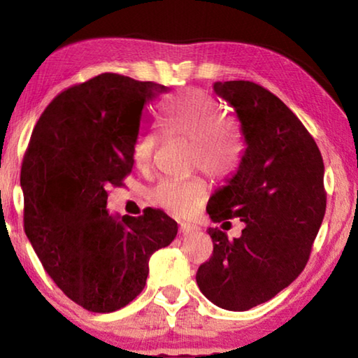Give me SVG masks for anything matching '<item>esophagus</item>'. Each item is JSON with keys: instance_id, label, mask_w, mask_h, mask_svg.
I'll list each match as a JSON object with an SVG mask.
<instances>
[{"instance_id": "34e87169", "label": "esophagus", "mask_w": 358, "mask_h": 358, "mask_svg": "<svg viewBox=\"0 0 358 358\" xmlns=\"http://www.w3.org/2000/svg\"><path fill=\"white\" fill-rule=\"evenodd\" d=\"M196 230H197L196 226H191V224H187V222L180 224V234L181 235H189L192 232H196Z\"/></svg>"}]
</instances>
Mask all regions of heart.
Instances as JSON below:
<instances>
[{
  "label": "heart",
  "instance_id": "obj_1",
  "mask_svg": "<svg viewBox=\"0 0 358 358\" xmlns=\"http://www.w3.org/2000/svg\"><path fill=\"white\" fill-rule=\"evenodd\" d=\"M161 124L169 137L191 142V161L215 178H226L238 167L243 138L220 101L202 90H186L167 96L162 102ZM161 138L156 132H142L132 147V159L141 171H150ZM208 196L202 178L162 180L151 199L161 208L177 216H189L201 208Z\"/></svg>",
  "mask_w": 358,
  "mask_h": 358
}]
</instances>
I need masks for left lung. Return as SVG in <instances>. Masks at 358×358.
<instances>
[{"instance_id":"left-lung-1","label":"left lung","mask_w":358,"mask_h":358,"mask_svg":"<svg viewBox=\"0 0 358 358\" xmlns=\"http://www.w3.org/2000/svg\"><path fill=\"white\" fill-rule=\"evenodd\" d=\"M245 137L238 171L210 197L213 222L240 217L238 238L210 227L213 256L199 266L201 292L216 306L246 311L299 276L325 215L324 161L313 136L284 102L248 80L216 82Z\"/></svg>"}]
</instances>
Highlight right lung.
Returning <instances> with one entry per match:
<instances>
[{"instance_id":"add662e5","label":"right lung","mask_w":358,"mask_h":358,"mask_svg":"<svg viewBox=\"0 0 358 358\" xmlns=\"http://www.w3.org/2000/svg\"><path fill=\"white\" fill-rule=\"evenodd\" d=\"M167 87L120 74L59 93L36 123L23 157V226L48 276L77 305L112 313L142 292L151 254L178 226L156 208L112 216L107 189L131 173L132 147Z\"/></svg>"}]
</instances>
